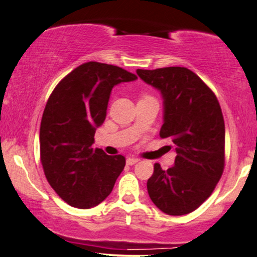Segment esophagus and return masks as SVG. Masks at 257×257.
<instances>
[{
	"instance_id": "obj_1",
	"label": "esophagus",
	"mask_w": 257,
	"mask_h": 257,
	"mask_svg": "<svg viewBox=\"0 0 257 257\" xmlns=\"http://www.w3.org/2000/svg\"><path fill=\"white\" fill-rule=\"evenodd\" d=\"M139 159L138 158H135V157H128L126 159V164L127 165H135L136 163H138Z\"/></svg>"
}]
</instances>
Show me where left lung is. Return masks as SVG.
Masks as SVG:
<instances>
[{
	"instance_id": "8db88e82",
	"label": "left lung",
	"mask_w": 257,
	"mask_h": 257,
	"mask_svg": "<svg viewBox=\"0 0 257 257\" xmlns=\"http://www.w3.org/2000/svg\"><path fill=\"white\" fill-rule=\"evenodd\" d=\"M164 98V124L159 136L176 150L175 166L156 163L148 192L158 209L171 216L190 214L212 194L225 163V127L215 93L185 67L137 69Z\"/></svg>"
}]
</instances>
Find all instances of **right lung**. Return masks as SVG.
Returning a JSON list of instances; mask_svg holds the SVG:
<instances>
[{
	"instance_id": "right-lung-1",
	"label": "right lung",
	"mask_w": 257,
	"mask_h": 257,
	"mask_svg": "<svg viewBox=\"0 0 257 257\" xmlns=\"http://www.w3.org/2000/svg\"><path fill=\"white\" fill-rule=\"evenodd\" d=\"M136 79L118 66L89 61L66 75L49 96L40 126V159L49 185L67 204L89 209L111 194L125 157L92 144L112 88Z\"/></svg>"
}]
</instances>
